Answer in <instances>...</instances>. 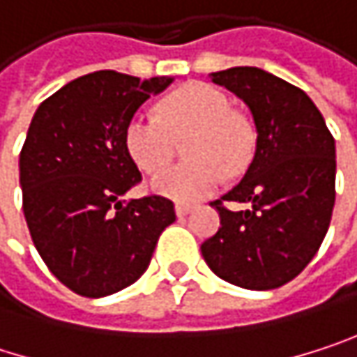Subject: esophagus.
<instances>
[{"label":"esophagus","instance_id":"esophagus-1","mask_svg":"<svg viewBox=\"0 0 357 357\" xmlns=\"http://www.w3.org/2000/svg\"><path fill=\"white\" fill-rule=\"evenodd\" d=\"M190 211H192V206H190V204H176V213H178V217H185Z\"/></svg>","mask_w":357,"mask_h":357}]
</instances>
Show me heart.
<instances>
[{
  "mask_svg": "<svg viewBox=\"0 0 357 357\" xmlns=\"http://www.w3.org/2000/svg\"><path fill=\"white\" fill-rule=\"evenodd\" d=\"M185 135L190 138L184 152L190 159L164 170L175 152V140ZM123 142L138 169L164 170L151 181L157 194L196 202L223 181V172L236 176L248 165L254 132L225 93L204 82H190L161 99L159 117L136 113L126 126Z\"/></svg>",
  "mask_w": 357,
  "mask_h": 357,
  "instance_id": "obj_1",
  "label": "heart"
}]
</instances>
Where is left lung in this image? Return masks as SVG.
Segmentation results:
<instances>
[{
    "instance_id": "left-lung-1",
    "label": "left lung",
    "mask_w": 357,
    "mask_h": 357,
    "mask_svg": "<svg viewBox=\"0 0 357 357\" xmlns=\"http://www.w3.org/2000/svg\"><path fill=\"white\" fill-rule=\"evenodd\" d=\"M211 76L250 107L256 149L240 183L211 202L221 227L200 250L223 281L275 289L308 266L326 236L335 206V138L302 89L248 66ZM227 202L250 208L231 211Z\"/></svg>"
}]
</instances>
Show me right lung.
Returning <instances> with one entry per match:
<instances>
[{
	"mask_svg": "<svg viewBox=\"0 0 357 357\" xmlns=\"http://www.w3.org/2000/svg\"><path fill=\"white\" fill-rule=\"evenodd\" d=\"M169 82L99 70L45 99L31 121L20 151L22 211L43 262L78 296L103 298L138 281L176 221L165 196L121 198L142 181L126 126Z\"/></svg>",
	"mask_w": 357,
	"mask_h": 357,
	"instance_id": "add662e5",
	"label": "right lung"
}]
</instances>
